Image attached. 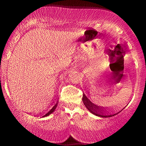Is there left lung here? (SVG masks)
<instances>
[{"mask_svg":"<svg viewBox=\"0 0 146 146\" xmlns=\"http://www.w3.org/2000/svg\"><path fill=\"white\" fill-rule=\"evenodd\" d=\"M82 101H83L84 106H86V108L88 109V110L90 112H91L92 114H94V115L96 116L100 117H112L116 115L117 114H118L119 112H121V110L124 109V107L123 109H121V110H120L119 112H116V113H110V112H108V110L107 108H104V107H100L94 104L84 94H83V98H82Z\"/></svg>","mask_w":146,"mask_h":146,"instance_id":"obj_1","label":"left lung"}]
</instances>
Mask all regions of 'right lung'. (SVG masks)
I'll use <instances>...</instances> for the list:
<instances>
[{
  "mask_svg": "<svg viewBox=\"0 0 146 146\" xmlns=\"http://www.w3.org/2000/svg\"><path fill=\"white\" fill-rule=\"evenodd\" d=\"M58 101H57V103H55V106H54L53 107H52V108H51V110H50V111H48V112L46 114V115H43V116H42V117H44L48 116V115H50V114H52V112H53L54 111H55V108H57V106H58Z\"/></svg>",
  "mask_w": 146,
  "mask_h": 146,
  "instance_id": "add662e5",
  "label": "right lung"
}]
</instances>
